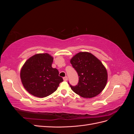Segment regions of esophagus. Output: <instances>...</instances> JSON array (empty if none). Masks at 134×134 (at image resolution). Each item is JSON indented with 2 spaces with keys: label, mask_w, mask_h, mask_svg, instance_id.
I'll list each match as a JSON object with an SVG mask.
<instances>
[{
  "label": "esophagus",
  "mask_w": 134,
  "mask_h": 134,
  "mask_svg": "<svg viewBox=\"0 0 134 134\" xmlns=\"http://www.w3.org/2000/svg\"><path fill=\"white\" fill-rule=\"evenodd\" d=\"M63 79H64V81H66V80H68V77H67V76H65V77H64V78H63Z\"/></svg>",
  "instance_id": "1"
}]
</instances>
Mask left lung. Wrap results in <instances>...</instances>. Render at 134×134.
I'll return each mask as SVG.
<instances>
[{
    "mask_svg": "<svg viewBox=\"0 0 134 134\" xmlns=\"http://www.w3.org/2000/svg\"><path fill=\"white\" fill-rule=\"evenodd\" d=\"M70 63L78 72L79 82L75 86L69 83L71 90L83 98L98 95L106 86L107 71L102 62L93 54L80 52L72 58Z\"/></svg>",
    "mask_w": 134,
    "mask_h": 134,
    "instance_id": "8db88e82",
    "label": "left lung"
}]
</instances>
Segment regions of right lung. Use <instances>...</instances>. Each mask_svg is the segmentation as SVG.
I'll use <instances>...</instances> for the list:
<instances>
[{"label":"right lung","mask_w":134,"mask_h":134,"mask_svg":"<svg viewBox=\"0 0 134 134\" xmlns=\"http://www.w3.org/2000/svg\"><path fill=\"white\" fill-rule=\"evenodd\" d=\"M53 58L47 53L38 54L23 65L20 76L23 87L35 97L43 98L51 94L63 81L57 69L52 67Z\"/></svg>","instance_id":"add662e5"}]
</instances>
